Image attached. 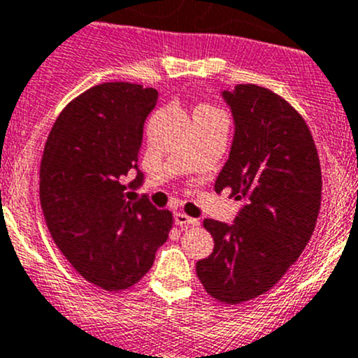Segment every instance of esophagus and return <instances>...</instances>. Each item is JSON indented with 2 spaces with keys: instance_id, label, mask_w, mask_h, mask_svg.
<instances>
[{
  "instance_id": "obj_1",
  "label": "esophagus",
  "mask_w": 358,
  "mask_h": 358,
  "mask_svg": "<svg viewBox=\"0 0 358 358\" xmlns=\"http://www.w3.org/2000/svg\"><path fill=\"white\" fill-rule=\"evenodd\" d=\"M175 224L180 225V227H197V225H199V220H197V218L189 217V215H185V213H180V211H176Z\"/></svg>"
}]
</instances>
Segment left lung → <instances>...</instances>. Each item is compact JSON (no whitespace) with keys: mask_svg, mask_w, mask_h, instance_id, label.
Masks as SVG:
<instances>
[{"mask_svg":"<svg viewBox=\"0 0 358 358\" xmlns=\"http://www.w3.org/2000/svg\"><path fill=\"white\" fill-rule=\"evenodd\" d=\"M234 124L229 159L215 190L243 201L231 224L206 218L210 257L196 264L215 299L239 304L267 292L299 259L317 224L322 173L303 117L259 85L222 91Z\"/></svg>","mask_w":358,"mask_h":358,"instance_id":"left-lung-1","label":"left lung"}]
</instances>
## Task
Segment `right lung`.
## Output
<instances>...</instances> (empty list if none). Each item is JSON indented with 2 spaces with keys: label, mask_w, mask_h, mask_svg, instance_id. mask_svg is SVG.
<instances>
[{
  "label": "right lung",
  "mask_w": 358,
  "mask_h": 358,
  "mask_svg": "<svg viewBox=\"0 0 358 358\" xmlns=\"http://www.w3.org/2000/svg\"><path fill=\"white\" fill-rule=\"evenodd\" d=\"M159 92L126 82L96 85L61 112L45 143L40 201L48 231L76 271L105 290L143 278L168 239L173 217L147 197L127 201L138 169L143 126Z\"/></svg>",
  "instance_id": "right-lung-1"
}]
</instances>
